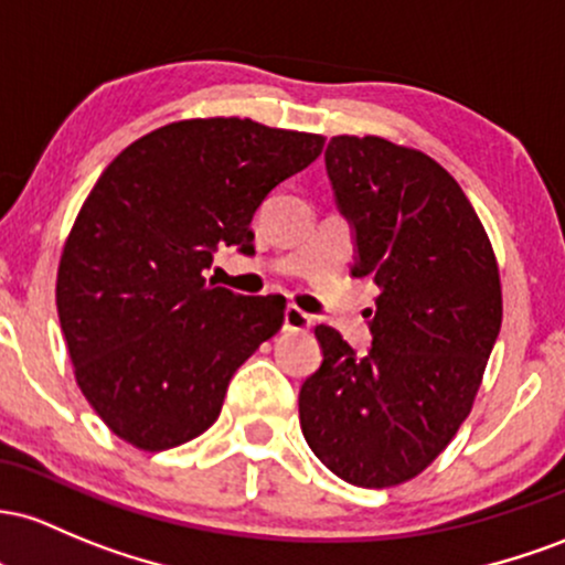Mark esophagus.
Instances as JSON below:
<instances>
[{
    "label": "esophagus",
    "mask_w": 565,
    "mask_h": 565,
    "mask_svg": "<svg viewBox=\"0 0 565 565\" xmlns=\"http://www.w3.org/2000/svg\"><path fill=\"white\" fill-rule=\"evenodd\" d=\"M282 326H285V331H309V328H312V317L303 312V309L290 303V307L285 309Z\"/></svg>",
    "instance_id": "obj_1"
}]
</instances>
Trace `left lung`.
<instances>
[{
    "label": "left lung",
    "mask_w": 565,
    "mask_h": 565,
    "mask_svg": "<svg viewBox=\"0 0 565 565\" xmlns=\"http://www.w3.org/2000/svg\"><path fill=\"white\" fill-rule=\"evenodd\" d=\"M326 168L354 226L350 275L379 296L365 358L335 328H315L322 365L301 384V433L347 483L401 486L470 416L502 328L499 264L467 194L424 151L335 136Z\"/></svg>",
    "instance_id": "1"
}]
</instances>
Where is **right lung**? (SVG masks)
I'll list each match as a JSON object with an SVG mask.
<instances>
[{"label": "right lung", "instance_id": "obj_1", "mask_svg": "<svg viewBox=\"0 0 565 565\" xmlns=\"http://www.w3.org/2000/svg\"><path fill=\"white\" fill-rule=\"evenodd\" d=\"M326 138L239 117L146 132L95 181L63 243L55 303L82 395L114 435L168 451L218 419L234 371L282 328V296L205 282L218 245Z\"/></svg>", "mask_w": 565, "mask_h": 565}]
</instances>
